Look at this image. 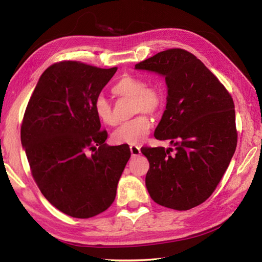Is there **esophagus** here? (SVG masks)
<instances>
[{"label": "esophagus", "mask_w": 262, "mask_h": 262, "mask_svg": "<svg viewBox=\"0 0 262 262\" xmlns=\"http://www.w3.org/2000/svg\"><path fill=\"white\" fill-rule=\"evenodd\" d=\"M130 154L132 156H139V155L141 154V148L139 147V145H135V144H132L130 147Z\"/></svg>", "instance_id": "esophagus-1"}]
</instances>
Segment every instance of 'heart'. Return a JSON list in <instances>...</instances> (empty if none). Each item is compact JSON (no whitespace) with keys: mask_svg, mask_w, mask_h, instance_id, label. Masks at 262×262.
I'll use <instances>...</instances> for the list:
<instances>
[{"mask_svg":"<svg viewBox=\"0 0 262 262\" xmlns=\"http://www.w3.org/2000/svg\"><path fill=\"white\" fill-rule=\"evenodd\" d=\"M118 98L132 100V114H139L132 120L122 123L112 133V141L117 144H137L149 135L151 121L145 115L161 112L165 104V95L161 86L147 85L144 78L136 75H123L111 89ZM94 111L97 118L105 125H115L112 106L103 96L95 100Z\"/></svg>","mask_w":262,"mask_h":262,"instance_id":"b5f03b06","label":"heart"}]
</instances>
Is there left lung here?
I'll return each mask as SVG.
<instances>
[{
  "mask_svg": "<svg viewBox=\"0 0 262 262\" xmlns=\"http://www.w3.org/2000/svg\"><path fill=\"white\" fill-rule=\"evenodd\" d=\"M136 69L165 77L167 103L155 130L173 149L142 148L150 167L145 186L163 207L188 210L214 193L237 147L231 95L202 62L181 48L157 53Z\"/></svg>",
  "mask_w": 262,
  "mask_h": 262,
  "instance_id": "8db88e82",
  "label": "left lung"
}]
</instances>
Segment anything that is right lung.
Segmentation results:
<instances>
[{"instance_id": "obj_1", "label": "right lung", "mask_w": 262, "mask_h": 262, "mask_svg": "<svg viewBox=\"0 0 262 262\" xmlns=\"http://www.w3.org/2000/svg\"><path fill=\"white\" fill-rule=\"evenodd\" d=\"M118 68L60 61L39 78L20 127L35 184L60 211L90 219L112 205L130 150L106 144L94 104ZM93 154L89 155L87 152Z\"/></svg>"}]
</instances>
